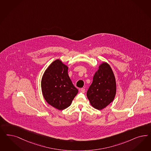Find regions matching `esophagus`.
<instances>
[{"instance_id": "obj_1", "label": "esophagus", "mask_w": 151, "mask_h": 151, "mask_svg": "<svg viewBox=\"0 0 151 151\" xmlns=\"http://www.w3.org/2000/svg\"><path fill=\"white\" fill-rule=\"evenodd\" d=\"M85 92H86V90H85V89H84V88H81V89H80V92L84 93Z\"/></svg>"}]
</instances>
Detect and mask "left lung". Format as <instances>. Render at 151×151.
<instances>
[{"label":"left lung","mask_w":151,"mask_h":151,"mask_svg":"<svg viewBox=\"0 0 151 151\" xmlns=\"http://www.w3.org/2000/svg\"><path fill=\"white\" fill-rule=\"evenodd\" d=\"M116 93V83L112 68L107 63H103L93 77L87 96L93 107L102 110L113 101Z\"/></svg>","instance_id":"obj_1"}]
</instances>
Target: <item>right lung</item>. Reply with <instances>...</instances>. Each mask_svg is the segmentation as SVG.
Instances as JSON below:
<instances>
[{
    "label": "right lung",
    "instance_id": "right-lung-1",
    "mask_svg": "<svg viewBox=\"0 0 151 151\" xmlns=\"http://www.w3.org/2000/svg\"><path fill=\"white\" fill-rule=\"evenodd\" d=\"M68 67L57 59L45 70L41 82L44 99L50 106L63 110L68 108L77 94L68 74Z\"/></svg>",
    "mask_w": 151,
    "mask_h": 151
}]
</instances>
